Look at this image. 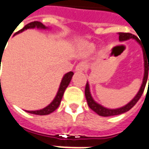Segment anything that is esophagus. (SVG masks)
Returning <instances> with one entry per match:
<instances>
[{
  "mask_svg": "<svg viewBox=\"0 0 149 149\" xmlns=\"http://www.w3.org/2000/svg\"><path fill=\"white\" fill-rule=\"evenodd\" d=\"M85 68V65L84 63H80L77 65L76 67V71L77 72H83Z\"/></svg>",
  "mask_w": 149,
  "mask_h": 149,
  "instance_id": "1",
  "label": "esophagus"
}]
</instances>
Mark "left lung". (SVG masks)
Wrapping results in <instances>:
<instances>
[{
    "instance_id": "obj_1",
    "label": "left lung",
    "mask_w": 149,
    "mask_h": 149,
    "mask_svg": "<svg viewBox=\"0 0 149 149\" xmlns=\"http://www.w3.org/2000/svg\"><path fill=\"white\" fill-rule=\"evenodd\" d=\"M118 34L119 40L120 41H125V40H128L133 39L141 45V49H142V52H143V57H144V77H143V81H142L141 88H140V89L137 92V93L136 94V96L128 104H126L124 106L117 108V109H109V108H106V107L101 105L100 104L97 103V101L94 100L92 94H91L90 85H89L88 81H87L84 93H85V97H86V100H87L88 105L93 111H94L97 114H98L99 116H111L120 115V114L125 113V112H128V110L131 109L136 104V102L141 98V96H142L148 81V76L149 70V52L148 53L146 52V51L144 50V48L143 47V45L141 44V40L138 39L135 35H132V33H118ZM148 63L149 64L148 66H147Z\"/></svg>"
}]
</instances>
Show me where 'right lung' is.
<instances>
[{
	"label": "right lung",
	"mask_w": 149,
	"mask_h": 149,
	"mask_svg": "<svg viewBox=\"0 0 149 149\" xmlns=\"http://www.w3.org/2000/svg\"><path fill=\"white\" fill-rule=\"evenodd\" d=\"M50 29V28L47 27L45 25H44L42 23H40L39 21H34V22H31L29 24H26L22 29H21L20 31L17 32L15 35L17 34H19L24 32V30H27L29 29ZM73 72H68L67 73H65L64 75V77H62V80L61 81V84H60V86H59L58 91L56 93V97H54V99L52 100V101L51 103L49 104L48 106H46L45 108L44 109H41L39 110H35V111H27L26 112H29V113H32V114H35V115H40V116H45V115H49L50 113H52V112H54L57 108L61 104V101L62 97H63V95H64V93H65V89L67 88V87L68 86V84L70 83V81L72 80V77L73 76Z\"/></svg>",
	"instance_id": "1"
}]
</instances>
